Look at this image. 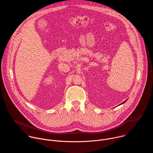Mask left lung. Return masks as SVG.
Masks as SVG:
<instances>
[{
    "label": "left lung",
    "instance_id": "8db88e82",
    "mask_svg": "<svg viewBox=\"0 0 153 153\" xmlns=\"http://www.w3.org/2000/svg\"><path fill=\"white\" fill-rule=\"evenodd\" d=\"M125 102H126V101H125V102H123V103H125Z\"/></svg>",
    "mask_w": 153,
    "mask_h": 153
}]
</instances>
